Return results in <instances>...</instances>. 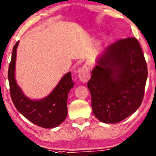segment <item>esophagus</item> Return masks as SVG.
<instances>
[{"label": "esophagus", "mask_w": 156, "mask_h": 156, "mask_svg": "<svg viewBox=\"0 0 156 156\" xmlns=\"http://www.w3.org/2000/svg\"><path fill=\"white\" fill-rule=\"evenodd\" d=\"M79 78L82 81V82H88L90 78V69L87 66H82L80 69L78 70Z\"/></svg>", "instance_id": "obj_1"}]
</instances>
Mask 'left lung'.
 I'll list each match as a JSON object with an SVG mask.
<instances>
[{"mask_svg": "<svg viewBox=\"0 0 156 156\" xmlns=\"http://www.w3.org/2000/svg\"><path fill=\"white\" fill-rule=\"evenodd\" d=\"M147 77V64L136 38H122L109 46L87 83L94 116L101 122L118 123L132 115L143 102Z\"/></svg>", "mask_w": 156, "mask_h": 156, "instance_id": "obj_1", "label": "left lung"}]
</instances>
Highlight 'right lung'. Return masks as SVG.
Returning <instances> with one entry per match:
<instances>
[{
  "label": "right lung",
  "mask_w": 156,
  "mask_h": 156,
  "mask_svg": "<svg viewBox=\"0 0 156 156\" xmlns=\"http://www.w3.org/2000/svg\"><path fill=\"white\" fill-rule=\"evenodd\" d=\"M17 41L13 48L8 77L11 100L17 110L29 121L44 128H53L62 123L67 116V98L74 83L72 74H65L49 95L41 100H31L24 95L15 80Z\"/></svg>",
  "instance_id": "add662e5"
}]
</instances>
